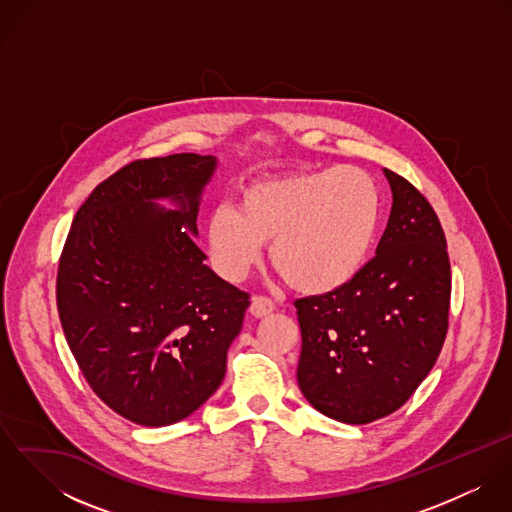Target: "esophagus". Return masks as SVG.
Listing matches in <instances>:
<instances>
[{"mask_svg": "<svg viewBox=\"0 0 512 512\" xmlns=\"http://www.w3.org/2000/svg\"><path fill=\"white\" fill-rule=\"evenodd\" d=\"M274 309H276V303H274L270 297H264V295H254V297H252L250 313H252L254 317H266V315H270Z\"/></svg>", "mask_w": 512, "mask_h": 512, "instance_id": "obj_1", "label": "esophagus"}]
</instances>
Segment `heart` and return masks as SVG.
<instances>
[{
  "label": "heart",
  "instance_id": "b5f03b06",
  "mask_svg": "<svg viewBox=\"0 0 512 512\" xmlns=\"http://www.w3.org/2000/svg\"><path fill=\"white\" fill-rule=\"evenodd\" d=\"M380 222V193L359 167L264 177L244 185L236 205L207 220V250L224 280L238 282L268 244L270 264L293 290L329 293L365 264Z\"/></svg>",
  "mask_w": 512,
  "mask_h": 512
}]
</instances>
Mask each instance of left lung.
<instances>
[{
    "mask_svg": "<svg viewBox=\"0 0 512 512\" xmlns=\"http://www.w3.org/2000/svg\"><path fill=\"white\" fill-rule=\"evenodd\" d=\"M384 175L392 211L376 256L343 288L295 299L297 384L315 410L345 424L404 406L447 333L451 268L438 215L410 181Z\"/></svg>",
    "mask_w": 512,
    "mask_h": 512,
    "instance_id": "obj_1",
    "label": "left lung"
}]
</instances>
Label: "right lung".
Segmentation results:
<instances>
[{"label": "right lung", "mask_w": 512, "mask_h": 512, "mask_svg": "<svg viewBox=\"0 0 512 512\" xmlns=\"http://www.w3.org/2000/svg\"><path fill=\"white\" fill-rule=\"evenodd\" d=\"M215 167L199 153L124 165L82 203L59 260L57 307L78 368L140 426L175 424L215 394L250 305L195 244Z\"/></svg>", "instance_id": "add662e5"}]
</instances>
